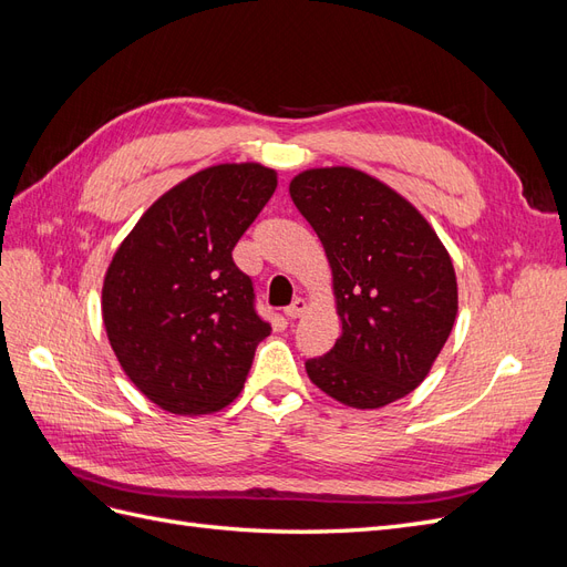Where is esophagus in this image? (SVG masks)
Here are the masks:
<instances>
[{
	"instance_id": "34e87169",
	"label": "esophagus",
	"mask_w": 567,
	"mask_h": 567,
	"mask_svg": "<svg viewBox=\"0 0 567 567\" xmlns=\"http://www.w3.org/2000/svg\"><path fill=\"white\" fill-rule=\"evenodd\" d=\"M305 310H307V302H305L302 298H296L293 302H290V305L286 307L284 315H286L288 319H298V317L305 315Z\"/></svg>"
}]
</instances>
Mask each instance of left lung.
Instances as JSON below:
<instances>
[{
  "label": "left lung",
  "mask_w": 567,
  "mask_h": 567,
  "mask_svg": "<svg viewBox=\"0 0 567 567\" xmlns=\"http://www.w3.org/2000/svg\"><path fill=\"white\" fill-rule=\"evenodd\" d=\"M329 257L342 333L307 359L310 381L354 409L404 398L431 371L456 319V274L425 217L354 167L305 169L288 186Z\"/></svg>",
  "instance_id": "obj_1"
}]
</instances>
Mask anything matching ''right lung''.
Wrapping results in <instances>:
<instances>
[{
  "label": "right lung",
  "instance_id": "right-lung-1",
  "mask_svg": "<svg viewBox=\"0 0 567 567\" xmlns=\"http://www.w3.org/2000/svg\"><path fill=\"white\" fill-rule=\"evenodd\" d=\"M277 188L257 163L200 169L136 221L106 271L101 312L130 381L173 414H208L241 392L271 326L231 250Z\"/></svg>",
  "mask_w": 567,
  "mask_h": 567
}]
</instances>
